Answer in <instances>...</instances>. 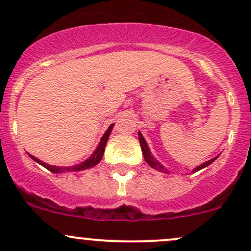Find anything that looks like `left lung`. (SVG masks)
Here are the masks:
<instances>
[{
	"mask_svg": "<svg viewBox=\"0 0 251 251\" xmlns=\"http://www.w3.org/2000/svg\"><path fill=\"white\" fill-rule=\"evenodd\" d=\"M138 138H139V143H141L142 152H143L144 160H146V162H148V165H149L150 167L155 168V170L160 171V172H163V173H170V172H168L167 168L163 167V166L161 165V163L159 162V161H157L156 159H155L154 155H152L151 152H150V150H149V148H148V144H147L146 139L143 138V136H142V133H141V132H138ZM216 159H218V156L214 157V159H212V160L207 161V162L202 163V165L197 166L196 168H194V171H192V172H197V171H200V170H202V168L207 167V166H209L210 163L214 162V161H215Z\"/></svg>",
	"mask_w": 251,
	"mask_h": 251,
	"instance_id": "1",
	"label": "left lung"
}]
</instances>
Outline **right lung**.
I'll return each mask as SVG.
<instances>
[{
    "mask_svg": "<svg viewBox=\"0 0 251 251\" xmlns=\"http://www.w3.org/2000/svg\"><path fill=\"white\" fill-rule=\"evenodd\" d=\"M113 126H114V124H112V125H110L109 127H108V130L105 131V133L103 134V137H102L101 142H100V143H99V146H97L96 150H95V151H94V154H92L88 160H85V161H84V162L79 163V165L70 166V167H60V166H51V165H48V163L43 162V161L38 160V159H37V157L32 156V155H30V154H28V155H30L31 159L35 160L37 163H39V165H42V166H43V167H46L47 170H49L50 172H54V173L78 172V171L88 170V168H91V167H94V166H96L97 163H99L100 161L102 160V157H103L105 144H107L108 138H109V134H110V132H112Z\"/></svg>",
    "mask_w": 251,
    "mask_h": 251,
    "instance_id": "add662e5",
    "label": "right lung"
}]
</instances>
